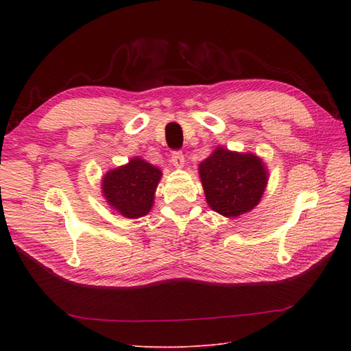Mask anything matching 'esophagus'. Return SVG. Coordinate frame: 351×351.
I'll return each mask as SVG.
<instances>
[{"instance_id": "obj_1", "label": "esophagus", "mask_w": 351, "mask_h": 351, "mask_svg": "<svg viewBox=\"0 0 351 351\" xmlns=\"http://www.w3.org/2000/svg\"><path fill=\"white\" fill-rule=\"evenodd\" d=\"M171 164H173V166L178 167V169H182L184 164H185L184 154L182 152H173V154H171Z\"/></svg>"}]
</instances>
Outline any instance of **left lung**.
<instances>
[{"instance_id":"left-lung-1","label":"left lung","mask_w":351,"mask_h":351,"mask_svg":"<svg viewBox=\"0 0 351 351\" xmlns=\"http://www.w3.org/2000/svg\"><path fill=\"white\" fill-rule=\"evenodd\" d=\"M206 204L223 217L237 219L250 213L263 197L268 170L261 156L217 146L199 164Z\"/></svg>"}]
</instances>
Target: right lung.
<instances>
[{
  "mask_svg": "<svg viewBox=\"0 0 351 351\" xmlns=\"http://www.w3.org/2000/svg\"><path fill=\"white\" fill-rule=\"evenodd\" d=\"M162 171L141 156L132 158L102 176L101 191L104 199L125 219H140L154 206L156 185Z\"/></svg>",
  "mask_w": 351,
  "mask_h": 351,
  "instance_id": "1",
  "label": "right lung"
}]
</instances>
